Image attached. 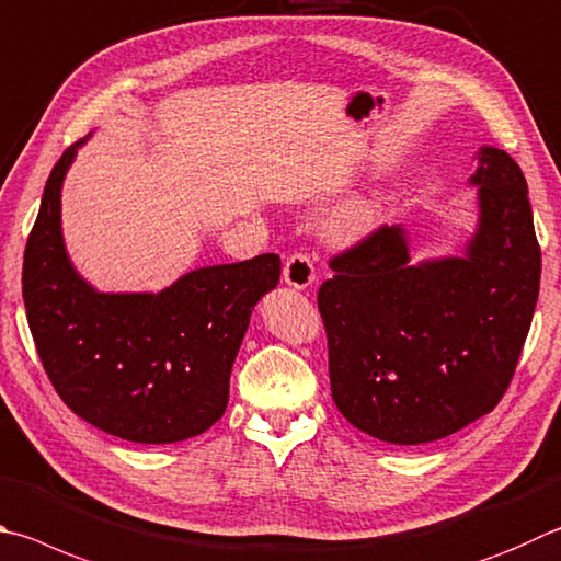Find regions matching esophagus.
I'll use <instances>...</instances> for the list:
<instances>
[{
	"label": "esophagus",
	"instance_id": "1",
	"mask_svg": "<svg viewBox=\"0 0 561 561\" xmlns=\"http://www.w3.org/2000/svg\"><path fill=\"white\" fill-rule=\"evenodd\" d=\"M284 282L289 284L294 289H307L316 282V270H313V262L307 254H291V257L284 262V272H282Z\"/></svg>",
	"mask_w": 561,
	"mask_h": 561
}]
</instances>
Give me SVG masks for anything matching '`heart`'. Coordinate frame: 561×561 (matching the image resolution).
<instances>
[{"mask_svg":"<svg viewBox=\"0 0 561 561\" xmlns=\"http://www.w3.org/2000/svg\"><path fill=\"white\" fill-rule=\"evenodd\" d=\"M382 206L378 196H355L335 208L323 222V232L333 245L351 248L370 238L380 226Z\"/></svg>","mask_w":561,"mask_h":561,"instance_id":"heart-1","label":"heart"}]
</instances>
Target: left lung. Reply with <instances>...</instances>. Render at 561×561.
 <instances>
[{
    "instance_id": "obj_1",
    "label": "left lung",
    "mask_w": 561,
    "mask_h": 561,
    "mask_svg": "<svg viewBox=\"0 0 561 561\" xmlns=\"http://www.w3.org/2000/svg\"><path fill=\"white\" fill-rule=\"evenodd\" d=\"M476 159L461 254L412 262L410 232L385 226L333 257L319 289L333 402L385 444L444 439L491 412L533 323L542 257L527 181L503 149Z\"/></svg>"
}]
</instances>
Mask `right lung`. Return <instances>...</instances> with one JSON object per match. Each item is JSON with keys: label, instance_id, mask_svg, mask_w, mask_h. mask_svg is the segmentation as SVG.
<instances>
[{"label": "right lung", "instance_id": "right-lung-1", "mask_svg": "<svg viewBox=\"0 0 561 561\" xmlns=\"http://www.w3.org/2000/svg\"><path fill=\"white\" fill-rule=\"evenodd\" d=\"M46 181L24 252L28 329L48 380L80 420L135 444H176L216 424L254 304L277 254L191 270L161 291H98L68 257L60 191L78 149Z\"/></svg>", "mask_w": 561, "mask_h": 561}]
</instances>
